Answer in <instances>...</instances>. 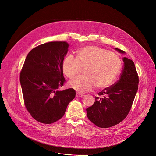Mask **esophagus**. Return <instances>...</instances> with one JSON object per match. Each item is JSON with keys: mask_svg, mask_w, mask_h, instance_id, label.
Segmentation results:
<instances>
[{"mask_svg": "<svg viewBox=\"0 0 156 156\" xmlns=\"http://www.w3.org/2000/svg\"><path fill=\"white\" fill-rule=\"evenodd\" d=\"M84 96V94H80V93H76V97H82V96Z\"/></svg>", "mask_w": 156, "mask_h": 156, "instance_id": "obj_1", "label": "esophagus"}]
</instances>
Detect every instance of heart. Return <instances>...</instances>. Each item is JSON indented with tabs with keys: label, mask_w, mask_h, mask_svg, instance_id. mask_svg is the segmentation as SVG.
I'll return each mask as SVG.
<instances>
[{
	"label": "heart",
	"mask_w": 156,
	"mask_h": 156,
	"mask_svg": "<svg viewBox=\"0 0 156 156\" xmlns=\"http://www.w3.org/2000/svg\"><path fill=\"white\" fill-rule=\"evenodd\" d=\"M83 68L84 74L73 78L69 83L70 87L81 92L91 90L94 86L102 89L112 84L120 72L121 60L113 52L92 46L81 49L76 57L67 55L62 62V72L69 78L80 73Z\"/></svg>",
	"instance_id": "heart-1"
}]
</instances>
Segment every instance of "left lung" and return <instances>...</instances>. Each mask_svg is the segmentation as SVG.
I'll return each instance as SVG.
<instances>
[{
  "mask_svg": "<svg viewBox=\"0 0 156 156\" xmlns=\"http://www.w3.org/2000/svg\"><path fill=\"white\" fill-rule=\"evenodd\" d=\"M121 53L124 51L116 48ZM118 81L95 96L93 105L86 109L87 116L100 128L119 124L127 116L138 89L139 76L134 62L126 57Z\"/></svg>",
  "mask_w": 156,
  "mask_h": 156,
  "instance_id": "8db88e82",
  "label": "left lung"
}]
</instances>
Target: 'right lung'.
<instances>
[{
  "mask_svg": "<svg viewBox=\"0 0 156 156\" xmlns=\"http://www.w3.org/2000/svg\"><path fill=\"white\" fill-rule=\"evenodd\" d=\"M66 41L40 44L28 53L20 73L25 106L32 117L43 124H52L64 116L74 99L72 88L58 90L65 83L62 62L68 52Z\"/></svg>",
  "mask_w": 156,
  "mask_h": 156,
  "instance_id": "right-lung-1",
  "label": "right lung"
}]
</instances>
